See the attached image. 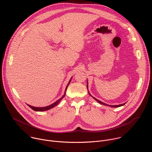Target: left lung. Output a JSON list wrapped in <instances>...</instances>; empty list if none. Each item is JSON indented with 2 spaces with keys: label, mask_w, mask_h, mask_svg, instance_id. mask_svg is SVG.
<instances>
[{
  "label": "left lung",
  "mask_w": 152,
  "mask_h": 152,
  "mask_svg": "<svg viewBox=\"0 0 152 152\" xmlns=\"http://www.w3.org/2000/svg\"><path fill=\"white\" fill-rule=\"evenodd\" d=\"M88 80H87V85H86V88H87V89H88ZM88 93H89V94L93 98V99H94L97 102H99V103H100V104H103V105H105V106H111V107H120V106H123L124 104H125V103H123V104H118V105H109V104H106V103H103V102H101V101H100V100H97V99H96L95 97H93L91 94H90V93H89V91H88Z\"/></svg>",
  "instance_id": "obj_1"
}]
</instances>
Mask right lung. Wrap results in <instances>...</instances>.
Listing matches in <instances>:
<instances>
[{"label":"right lung","instance_id":"add662e5","mask_svg":"<svg viewBox=\"0 0 152 152\" xmlns=\"http://www.w3.org/2000/svg\"><path fill=\"white\" fill-rule=\"evenodd\" d=\"M71 79H72V78H71ZM71 79L70 80L69 82L68 83V84H67V86H66V90H65V92H64V94L59 99H58L56 102H54V103H52V104L49 105V106H45V107H34V106H32L29 105V104H28V105L31 108V109H32V110H33L34 111H47V110H50L51 108L54 107L55 106H56L59 103V102L65 97V96H66V90H67V86H68V85H69V83H70V81H71Z\"/></svg>","mask_w":152,"mask_h":152}]
</instances>
